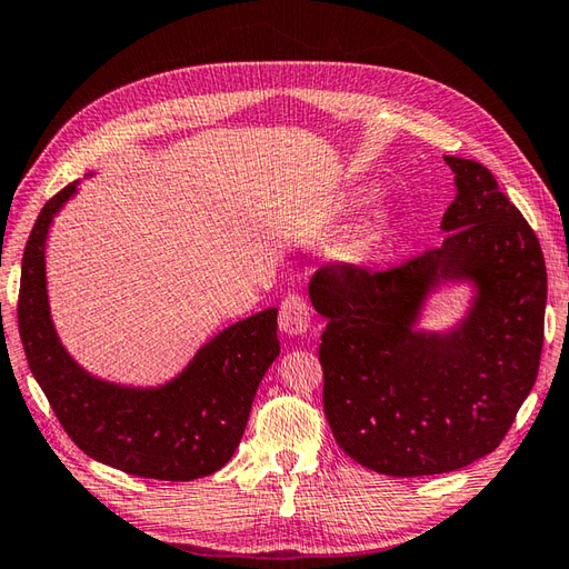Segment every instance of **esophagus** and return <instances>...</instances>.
Segmentation results:
<instances>
[{"label": "esophagus", "mask_w": 569, "mask_h": 569, "mask_svg": "<svg viewBox=\"0 0 569 569\" xmlns=\"http://www.w3.org/2000/svg\"><path fill=\"white\" fill-rule=\"evenodd\" d=\"M311 326V307L305 297L289 295L284 297L280 307V328L287 336H301L307 333Z\"/></svg>", "instance_id": "esophagus-1"}]
</instances>
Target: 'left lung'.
I'll return each mask as SVG.
<instances>
[{
  "label": "left lung",
  "mask_w": 569,
  "mask_h": 569,
  "mask_svg": "<svg viewBox=\"0 0 569 569\" xmlns=\"http://www.w3.org/2000/svg\"><path fill=\"white\" fill-rule=\"evenodd\" d=\"M456 199L443 246L399 268L326 264L309 282L321 333L323 411L336 443L368 470L421 477L497 450L538 377L548 274L531 226L485 166L446 156ZM470 281L448 332L418 328L425 299Z\"/></svg>",
  "instance_id": "1"
}]
</instances>
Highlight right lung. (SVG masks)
<instances>
[{"instance_id":"right-lung-1","label":"right lung","mask_w":569,"mask_h":569,"mask_svg":"<svg viewBox=\"0 0 569 569\" xmlns=\"http://www.w3.org/2000/svg\"><path fill=\"white\" fill-rule=\"evenodd\" d=\"M74 192L78 182L46 201L21 260L19 333L36 382L72 443L97 462L168 482L221 470L241 443L264 372L280 356L277 309L223 328L166 385L126 387L90 375L60 343L46 289L48 229Z\"/></svg>"}]
</instances>
